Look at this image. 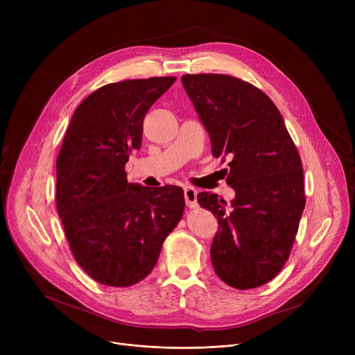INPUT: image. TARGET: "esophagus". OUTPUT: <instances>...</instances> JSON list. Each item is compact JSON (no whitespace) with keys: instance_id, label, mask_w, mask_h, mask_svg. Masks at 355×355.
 I'll return each mask as SVG.
<instances>
[{"instance_id":"esophagus-1","label":"esophagus","mask_w":355,"mask_h":355,"mask_svg":"<svg viewBox=\"0 0 355 355\" xmlns=\"http://www.w3.org/2000/svg\"><path fill=\"white\" fill-rule=\"evenodd\" d=\"M184 198L185 202H187V206L190 209H197L198 207V202H197V190L193 187H185L184 189Z\"/></svg>"}]
</instances>
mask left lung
<instances>
[{"mask_svg":"<svg viewBox=\"0 0 355 355\" xmlns=\"http://www.w3.org/2000/svg\"><path fill=\"white\" fill-rule=\"evenodd\" d=\"M181 80L210 135L213 157L230 158L232 207L217 194L197 196L218 220L210 249L214 272L236 289L262 286L285 266L300 227L306 201L301 157L281 112L252 83L217 73Z\"/></svg>","mask_w":355,"mask_h":355,"instance_id":"8db88e82","label":"left lung"}]
</instances>
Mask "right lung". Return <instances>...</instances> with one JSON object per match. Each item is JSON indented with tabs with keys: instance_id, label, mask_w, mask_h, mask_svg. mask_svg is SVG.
<instances>
[{
	"instance_id": "right-lung-1",
	"label": "right lung",
	"mask_w": 355,
	"mask_h": 355,
	"mask_svg": "<svg viewBox=\"0 0 355 355\" xmlns=\"http://www.w3.org/2000/svg\"><path fill=\"white\" fill-rule=\"evenodd\" d=\"M175 79L105 85L78 106L66 130L55 162V207L78 265L102 285L141 282L182 218L181 187H142L128 182L125 171L141 148L148 109Z\"/></svg>"
}]
</instances>
